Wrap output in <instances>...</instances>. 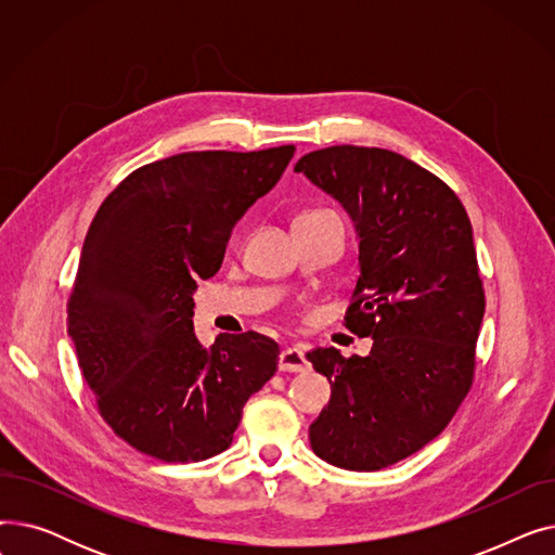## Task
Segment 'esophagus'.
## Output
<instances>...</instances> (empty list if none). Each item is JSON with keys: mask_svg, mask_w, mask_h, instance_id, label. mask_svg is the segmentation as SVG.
Returning <instances> with one entry per match:
<instances>
[{"mask_svg": "<svg viewBox=\"0 0 555 555\" xmlns=\"http://www.w3.org/2000/svg\"><path fill=\"white\" fill-rule=\"evenodd\" d=\"M279 369L289 371V373H301L308 369V360L301 346H287L279 356Z\"/></svg>", "mask_w": 555, "mask_h": 555, "instance_id": "esophagus-1", "label": "esophagus"}]
</instances>
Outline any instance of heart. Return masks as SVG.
Instances as JSON below:
<instances>
[{"label": "heart", "mask_w": 555, "mask_h": 555, "mask_svg": "<svg viewBox=\"0 0 555 555\" xmlns=\"http://www.w3.org/2000/svg\"><path fill=\"white\" fill-rule=\"evenodd\" d=\"M317 214H322V211H317Z\"/></svg>", "instance_id": "obj_1"}]
</instances>
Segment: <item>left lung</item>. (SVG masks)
I'll list each match as a JSON object with an SVG mask.
<instances>
[{
  "mask_svg": "<svg viewBox=\"0 0 555 555\" xmlns=\"http://www.w3.org/2000/svg\"><path fill=\"white\" fill-rule=\"evenodd\" d=\"M295 172L356 224L360 279L344 326L373 339L366 358L306 353L331 383L310 448L344 470H383L436 439L473 387L486 310L473 224L446 182L385 149L331 145Z\"/></svg>",
  "mask_w": 555,
  "mask_h": 555,
  "instance_id": "1",
  "label": "left lung"
}]
</instances>
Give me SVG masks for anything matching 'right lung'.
I'll use <instances>...</instances> for the list:
<instances>
[{
	"instance_id": "add662e5",
	"label": "right lung",
	"mask_w": 555,
	"mask_h": 555,
	"mask_svg": "<svg viewBox=\"0 0 555 555\" xmlns=\"http://www.w3.org/2000/svg\"><path fill=\"white\" fill-rule=\"evenodd\" d=\"M293 155L295 145L172 155L130 172L94 216L67 333L103 421L134 450L166 463L224 452L245 402L274 375L279 344L266 335L197 341L193 293Z\"/></svg>"
}]
</instances>
